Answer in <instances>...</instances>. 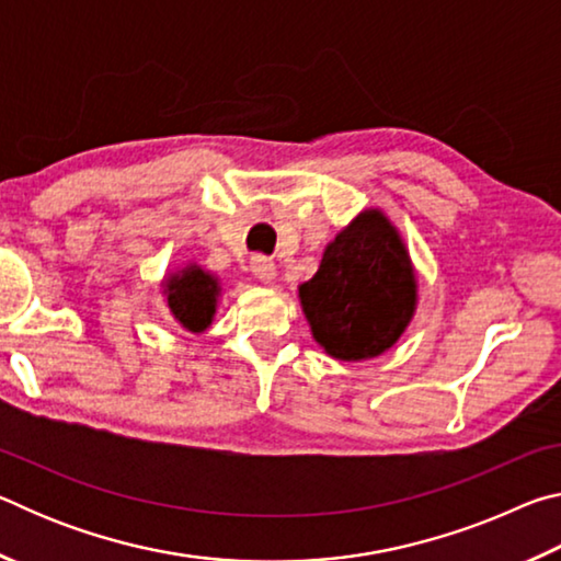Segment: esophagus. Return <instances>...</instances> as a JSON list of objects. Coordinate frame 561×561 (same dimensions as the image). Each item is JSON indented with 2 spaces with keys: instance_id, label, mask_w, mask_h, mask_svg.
I'll use <instances>...</instances> for the list:
<instances>
[{
  "instance_id": "1",
  "label": "esophagus",
  "mask_w": 561,
  "mask_h": 561,
  "mask_svg": "<svg viewBox=\"0 0 561 561\" xmlns=\"http://www.w3.org/2000/svg\"><path fill=\"white\" fill-rule=\"evenodd\" d=\"M250 270L254 277L262 282H272L274 277H277V264H274L272 257H264V254H254L250 262Z\"/></svg>"
}]
</instances>
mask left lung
Wrapping results in <instances>:
<instances>
[{"label": "left lung", "instance_id": "obj_1", "mask_svg": "<svg viewBox=\"0 0 561 561\" xmlns=\"http://www.w3.org/2000/svg\"><path fill=\"white\" fill-rule=\"evenodd\" d=\"M299 299L314 339L334 358H371L391 348L415 307L411 260L391 222L378 210L360 213L327 247Z\"/></svg>", "mask_w": 561, "mask_h": 561}]
</instances>
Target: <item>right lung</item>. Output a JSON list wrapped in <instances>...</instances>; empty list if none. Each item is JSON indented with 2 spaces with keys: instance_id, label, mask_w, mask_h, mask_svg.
<instances>
[{
  "instance_id": "add662e5",
  "label": "right lung",
  "mask_w": 561,
  "mask_h": 561,
  "mask_svg": "<svg viewBox=\"0 0 561 561\" xmlns=\"http://www.w3.org/2000/svg\"><path fill=\"white\" fill-rule=\"evenodd\" d=\"M217 282L197 267H187L168 282V307L175 319L193 334L210 327L215 314Z\"/></svg>"
}]
</instances>
